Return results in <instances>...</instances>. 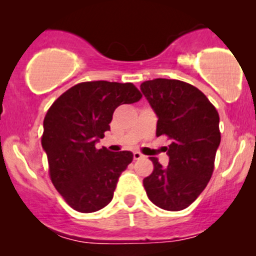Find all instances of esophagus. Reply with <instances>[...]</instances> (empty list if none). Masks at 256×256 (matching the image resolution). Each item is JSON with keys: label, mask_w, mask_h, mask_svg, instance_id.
Segmentation results:
<instances>
[{"label": "esophagus", "mask_w": 256, "mask_h": 256, "mask_svg": "<svg viewBox=\"0 0 256 256\" xmlns=\"http://www.w3.org/2000/svg\"><path fill=\"white\" fill-rule=\"evenodd\" d=\"M143 158V155L140 154V152H134V160H140V158Z\"/></svg>", "instance_id": "esophagus-1"}]
</instances>
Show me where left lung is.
Instances as JSON below:
<instances>
[{
  "instance_id": "8db88e82",
  "label": "left lung",
  "mask_w": 256,
  "mask_h": 256,
  "mask_svg": "<svg viewBox=\"0 0 256 256\" xmlns=\"http://www.w3.org/2000/svg\"><path fill=\"white\" fill-rule=\"evenodd\" d=\"M158 116L156 136L172 140L162 167L150 158L154 170L143 179L146 195L158 207L182 210L198 198L214 170L220 144L219 114L202 91L185 82L158 78L140 84Z\"/></svg>"
}]
</instances>
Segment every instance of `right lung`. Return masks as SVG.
Segmentation results:
<instances>
[{"instance_id": "1", "label": "right lung", "mask_w": 256, "mask_h": 256, "mask_svg": "<svg viewBox=\"0 0 256 256\" xmlns=\"http://www.w3.org/2000/svg\"><path fill=\"white\" fill-rule=\"evenodd\" d=\"M142 95L132 83L84 82L58 98L43 122L42 146L55 189L73 210L92 213L112 201L118 179L134 154L98 149L120 104Z\"/></svg>"}]
</instances>
